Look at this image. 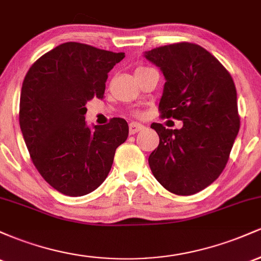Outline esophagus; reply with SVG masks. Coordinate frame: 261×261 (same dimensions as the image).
Segmentation results:
<instances>
[{
  "instance_id": "obj_1",
  "label": "esophagus",
  "mask_w": 261,
  "mask_h": 261,
  "mask_svg": "<svg viewBox=\"0 0 261 261\" xmlns=\"http://www.w3.org/2000/svg\"><path fill=\"white\" fill-rule=\"evenodd\" d=\"M143 128H145V126H143V125L139 124V122H131L130 126H128L130 134H136V133H139V131L143 130Z\"/></svg>"
}]
</instances>
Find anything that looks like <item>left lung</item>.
I'll use <instances>...</instances> for the list:
<instances>
[{"label": "left lung", "instance_id": "obj_1", "mask_svg": "<svg viewBox=\"0 0 261 261\" xmlns=\"http://www.w3.org/2000/svg\"><path fill=\"white\" fill-rule=\"evenodd\" d=\"M145 58L166 79L162 116L182 121L179 130L151 125L160 145L149 154V168L170 193L193 195L220 176L238 135L234 82L222 64L196 44L155 47Z\"/></svg>", "mask_w": 261, "mask_h": 261}]
</instances>
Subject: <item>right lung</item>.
Returning <instances> with one entry per match:
<instances>
[{"label":"right lung","mask_w":261,"mask_h":261,"mask_svg":"<svg viewBox=\"0 0 261 261\" xmlns=\"http://www.w3.org/2000/svg\"><path fill=\"white\" fill-rule=\"evenodd\" d=\"M124 53L64 43L37 60L20 92L19 125L35 168L67 196L92 193L106 180L128 125L113 118L89 127L87 101L101 99L108 73Z\"/></svg>","instance_id":"1"}]
</instances>
